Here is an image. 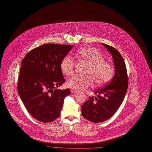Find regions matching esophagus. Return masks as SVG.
Masks as SVG:
<instances>
[{
  "label": "esophagus",
  "instance_id": "34e87169",
  "mask_svg": "<svg viewBox=\"0 0 152 152\" xmlns=\"http://www.w3.org/2000/svg\"><path fill=\"white\" fill-rule=\"evenodd\" d=\"M77 92V90H75V89H72V90H71V92L72 93H76V92Z\"/></svg>",
  "mask_w": 152,
  "mask_h": 152
}]
</instances>
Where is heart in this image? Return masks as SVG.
<instances>
[{"label":"heart","instance_id":"b5f03b06","mask_svg":"<svg viewBox=\"0 0 152 152\" xmlns=\"http://www.w3.org/2000/svg\"><path fill=\"white\" fill-rule=\"evenodd\" d=\"M80 61L88 63L86 74L90 75H75L68 79L67 85L73 89L83 90L92 85L93 79L97 85H103L113 77L115 70L112 64L104 60V56L94 48H82L76 53ZM60 68L63 73L72 76L74 73L75 61L70 56H66L60 63Z\"/></svg>","mask_w":152,"mask_h":152}]
</instances>
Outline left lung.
<instances>
[{"label":"left lung","instance_id":"8db88e82","mask_svg":"<svg viewBox=\"0 0 152 152\" xmlns=\"http://www.w3.org/2000/svg\"><path fill=\"white\" fill-rule=\"evenodd\" d=\"M103 45L112 56L115 74L110 83L95 91L96 97L89 96L82 106L83 117L94 123L108 120L116 112L125 98L128 85L126 67L122 56L113 46Z\"/></svg>","mask_w":152,"mask_h":152}]
</instances>
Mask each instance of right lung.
I'll return each mask as SVG.
<instances>
[{
	"mask_svg": "<svg viewBox=\"0 0 152 152\" xmlns=\"http://www.w3.org/2000/svg\"><path fill=\"white\" fill-rule=\"evenodd\" d=\"M71 45L46 43L28 52L21 62L18 94L28 112L42 122H53L61 115L70 89H58L65 82L60 68Z\"/></svg>",
	"mask_w": 152,
	"mask_h": 152,
	"instance_id": "add662e5",
	"label": "right lung"
}]
</instances>
